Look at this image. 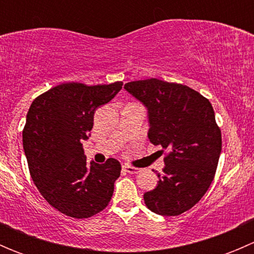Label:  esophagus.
I'll use <instances>...</instances> for the list:
<instances>
[{"mask_svg": "<svg viewBox=\"0 0 254 254\" xmlns=\"http://www.w3.org/2000/svg\"><path fill=\"white\" fill-rule=\"evenodd\" d=\"M123 170H124L127 173H130V175H135V173L139 172V168H135V167H132V166H129V165L123 166Z\"/></svg>", "mask_w": 254, "mask_h": 254, "instance_id": "1", "label": "esophagus"}]
</instances>
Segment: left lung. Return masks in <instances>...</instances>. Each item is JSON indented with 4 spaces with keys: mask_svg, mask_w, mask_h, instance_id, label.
Instances as JSON below:
<instances>
[{
    "mask_svg": "<svg viewBox=\"0 0 254 254\" xmlns=\"http://www.w3.org/2000/svg\"><path fill=\"white\" fill-rule=\"evenodd\" d=\"M147 109V136L170 151L157 187L143 194L146 206L163 216L191 209L209 189L221 153V131L209 99L179 83L157 78L125 83Z\"/></svg>",
    "mask_w": 254,
    "mask_h": 254,
    "instance_id": "obj_1",
    "label": "left lung"
}]
</instances>
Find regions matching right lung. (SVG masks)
I'll return each mask as SVG.
<instances>
[{
    "label": "right lung",
    "instance_id": "obj_1",
    "mask_svg": "<svg viewBox=\"0 0 254 254\" xmlns=\"http://www.w3.org/2000/svg\"><path fill=\"white\" fill-rule=\"evenodd\" d=\"M122 86L59 84L37 97L28 111L23 148L30 176L45 200L67 216L91 217L111 201L122 166L115 158L88 163L82 142L93 127L96 109Z\"/></svg>",
    "mask_w": 254,
    "mask_h": 254
}]
</instances>
